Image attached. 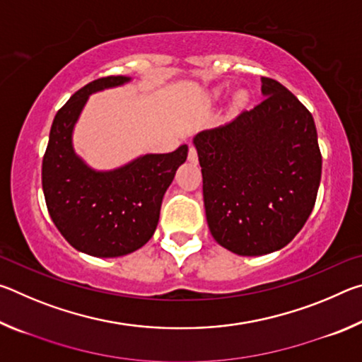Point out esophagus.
I'll use <instances>...</instances> for the list:
<instances>
[{"instance_id": "34e87169", "label": "esophagus", "mask_w": 362, "mask_h": 362, "mask_svg": "<svg viewBox=\"0 0 362 362\" xmlns=\"http://www.w3.org/2000/svg\"><path fill=\"white\" fill-rule=\"evenodd\" d=\"M188 161L193 163V164L198 163V153H196L194 146H189V150H188Z\"/></svg>"}]
</instances>
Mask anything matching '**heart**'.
<instances>
[{
  "mask_svg": "<svg viewBox=\"0 0 362 362\" xmlns=\"http://www.w3.org/2000/svg\"><path fill=\"white\" fill-rule=\"evenodd\" d=\"M214 94L218 95V94H220V90H216V93H214ZM246 100H247V95L244 94V93H238V94L235 95V105H238V107L243 105V103L246 102Z\"/></svg>",
  "mask_w": 362,
  "mask_h": 362,
  "instance_id": "1",
  "label": "heart"
}]
</instances>
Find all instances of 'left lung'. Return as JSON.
<instances>
[{"label": "left lung", "instance_id": "1", "mask_svg": "<svg viewBox=\"0 0 362 362\" xmlns=\"http://www.w3.org/2000/svg\"><path fill=\"white\" fill-rule=\"evenodd\" d=\"M262 94L252 110L193 139L211 235L246 257L296 238L315 207L322 168L308 110L272 78H262Z\"/></svg>", "mask_w": 362, "mask_h": 362}]
</instances>
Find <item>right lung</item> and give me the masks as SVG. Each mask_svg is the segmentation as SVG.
<instances>
[{
  "instance_id": "add662e5",
  "label": "right lung",
  "mask_w": 362,
  "mask_h": 362,
  "mask_svg": "<svg viewBox=\"0 0 362 362\" xmlns=\"http://www.w3.org/2000/svg\"><path fill=\"white\" fill-rule=\"evenodd\" d=\"M129 81L99 78L73 94L52 121L42 158V192L54 225L79 252L100 259L127 255L150 241L164 193L188 155L180 145L112 170L93 169L76 155L73 129L89 95Z\"/></svg>"
}]
</instances>
